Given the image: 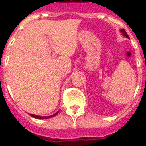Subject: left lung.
I'll use <instances>...</instances> for the list:
<instances>
[{
  "instance_id": "left-lung-1",
  "label": "left lung",
  "mask_w": 146,
  "mask_h": 146,
  "mask_svg": "<svg viewBox=\"0 0 146 146\" xmlns=\"http://www.w3.org/2000/svg\"><path fill=\"white\" fill-rule=\"evenodd\" d=\"M120 33H122L123 35L125 36V37H127V38H129L128 35H127V32L125 31V30H123V29H121V30H120Z\"/></svg>"
}]
</instances>
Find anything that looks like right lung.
I'll use <instances>...</instances> for the list:
<instances>
[{"label": "right lung", "mask_w": 146, "mask_h": 146, "mask_svg": "<svg viewBox=\"0 0 146 146\" xmlns=\"http://www.w3.org/2000/svg\"><path fill=\"white\" fill-rule=\"evenodd\" d=\"M59 111H58L56 113L51 115V116H37V115H34V114H30V116L33 117V118H36V119H49V118H51V117H54V116H56L58 113Z\"/></svg>", "instance_id": "add662e5"}]
</instances>
